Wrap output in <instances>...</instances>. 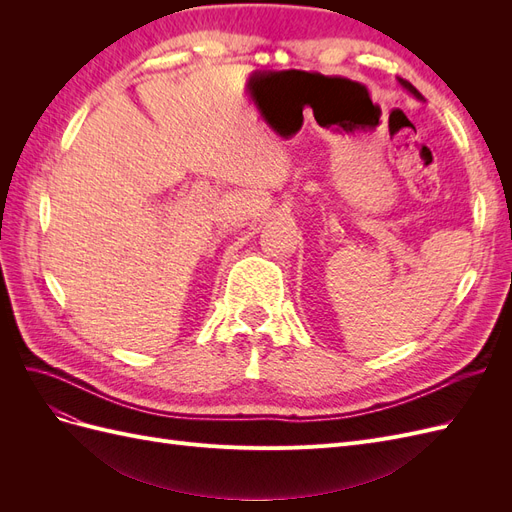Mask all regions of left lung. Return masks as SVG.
Here are the masks:
<instances>
[{"label":"left lung","mask_w":512,"mask_h":512,"mask_svg":"<svg viewBox=\"0 0 512 512\" xmlns=\"http://www.w3.org/2000/svg\"><path fill=\"white\" fill-rule=\"evenodd\" d=\"M397 81H399V85H401V87H404V89L408 91V94H412L416 100H423V102H425V98L421 96V91H418V89H416L412 83H408L406 79H397Z\"/></svg>","instance_id":"obj_1"}]
</instances>
